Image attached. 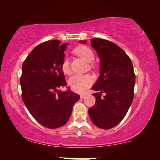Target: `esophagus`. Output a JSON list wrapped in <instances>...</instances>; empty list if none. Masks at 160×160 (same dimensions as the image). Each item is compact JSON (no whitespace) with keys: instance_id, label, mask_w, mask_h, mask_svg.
<instances>
[{"instance_id":"1","label":"esophagus","mask_w":160,"mask_h":160,"mask_svg":"<svg viewBox=\"0 0 160 160\" xmlns=\"http://www.w3.org/2000/svg\"><path fill=\"white\" fill-rule=\"evenodd\" d=\"M87 93H86V92L81 94V95H80V98H82V99H84V98L87 96Z\"/></svg>"}]
</instances>
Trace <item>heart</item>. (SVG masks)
<instances>
[{
	"instance_id": "b5f03b06",
	"label": "heart",
	"mask_w": 160,
	"mask_h": 160,
	"mask_svg": "<svg viewBox=\"0 0 160 160\" xmlns=\"http://www.w3.org/2000/svg\"><path fill=\"white\" fill-rule=\"evenodd\" d=\"M74 52L87 62H91L93 60V52L87 46H78L74 49ZM61 69L65 74H69L71 72L69 60L66 57L63 58L61 63ZM93 82V76L89 74H76L69 79V84L73 91L82 92L91 86Z\"/></svg>"
}]
</instances>
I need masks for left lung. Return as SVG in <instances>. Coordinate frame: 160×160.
<instances>
[{"label":"left lung","instance_id":"1","mask_svg":"<svg viewBox=\"0 0 160 160\" xmlns=\"http://www.w3.org/2000/svg\"><path fill=\"white\" fill-rule=\"evenodd\" d=\"M90 42L100 58V75L92 87L98 92L93 94L96 102L88 112L95 125L108 130L128 113L134 97L135 75L130 58L119 46L101 38H92Z\"/></svg>","mask_w":160,"mask_h":160}]
</instances>
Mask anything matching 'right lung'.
<instances>
[{"label":"right lung","instance_id":"right-lung-1","mask_svg":"<svg viewBox=\"0 0 160 160\" xmlns=\"http://www.w3.org/2000/svg\"><path fill=\"white\" fill-rule=\"evenodd\" d=\"M66 47L59 40L45 41L32 50L22 64L20 84L24 103L39 124L49 129L66 124L80 98L70 90H58L67 85L61 69Z\"/></svg>","mask_w":160,"mask_h":160}]
</instances>
